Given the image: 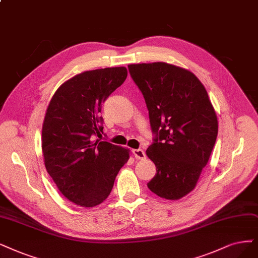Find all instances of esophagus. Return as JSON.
<instances>
[{
    "label": "esophagus",
    "instance_id": "34e87169",
    "mask_svg": "<svg viewBox=\"0 0 258 258\" xmlns=\"http://www.w3.org/2000/svg\"><path fill=\"white\" fill-rule=\"evenodd\" d=\"M133 154L135 155L136 158L138 159H145L146 158V152L141 149H135L133 150Z\"/></svg>",
    "mask_w": 258,
    "mask_h": 258
}]
</instances>
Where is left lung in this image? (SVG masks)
Wrapping results in <instances>:
<instances>
[{
    "instance_id": "obj_1",
    "label": "left lung",
    "mask_w": 258,
    "mask_h": 258,
    "mask_svg": "<svg viewBox=\"0 0 258 258\" xmlns=\"http://www.w3.org/2000/svg\"><path fill=\"white\" fill-rule=\"evenodd\" d=\"M144 95L153 142L147 150L156 166L152 192L178 200L196 187L216 144L218 120L207 91L188 70L166 62L130 64Z\"/></svg>"
}]
</instances>
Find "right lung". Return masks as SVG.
Wrapping results in <instances>:
<instances>
[{"label": "right lung", "instance_id": "1", "mask_svg": "<svg viewBox=\"0 0 258 258\" xmlns=\"http://www.w3.org/2000/svg\"><path fill=\"white\" fill-rule=\"evenodd\" d=\"M127 76L124 67L86 71L57 89L42 126L44 165L69 201L93 207L106 200L128 150L97 139L103 134L102 104Z\"/></svg>", "mask_w": 258, "mask_h": 258}]
</instances>
